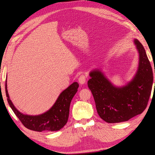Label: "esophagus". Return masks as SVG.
Instances as JSON below:
<instances>
[{"label": "esophagus", "mask_w": 155, "mask_h": 155, "mask_svg": "<svg viewBox=\"0 0 155 155\" xmlns=\"http://www.w3.org/2000/svg\"><path fill=\"white\" fill-rule=\"evenodd\" d=\"M78 81L80 84H84L87 81L86 76H85V75H81V76L79 77Z\"/></svg>", "instance_id": "1"}]
</instances>
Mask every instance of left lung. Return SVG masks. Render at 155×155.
Wrapping results in <instances>:
<instances>
[{
  "instance_id": "1",
  "label": "left lung",
  "mask_w": 155,
  "mask_h": 155,
  "mask_svg": "<svg viewBox=\"0 0 155 155\" xmlns=\"http://www.w3.org/2000/svg\"><path fill=\"white\" fill-rule=\"evenodd\" d=\"M134 43L139 53V66L127 85L114 87L98 70L89 74L91 78L88 87L94 98L97 112L107 123L128 121L142 113L147 106L153 82V70L142 43L137 39Z\"/></svg>"
}]
</instances>
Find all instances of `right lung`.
<instances>
[{
    "label": "right lung",
    "instance_id": "1",
    "mask_svg": "<svg viewBox=\"0 0 155 155\" xmlns=\"http://www.w3.org/2000/svg\"><path fill=\"white\" fill-rule=\"evenodd\" d=\"M79 87L77 82L73 83L63 91L51 109L45 113L38 116L23 114L14 107L10 99L6 81V94L8 102L14 113L25 127L37 132L59 130L67 123L70 105Z\"/></svg>",
    "mask_w": 155,
    "mask_h": 155
}]
</instances>
